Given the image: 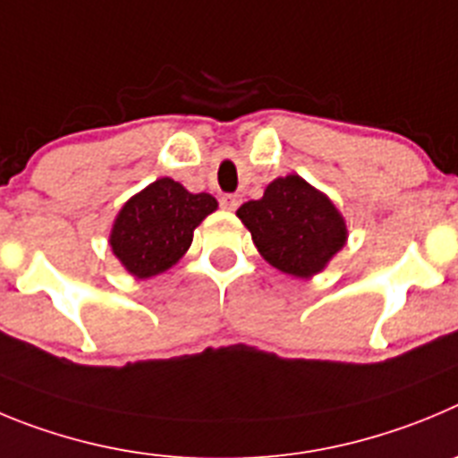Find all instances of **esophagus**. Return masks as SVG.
I'll use <instances>...</instances> for the list:
<instances>
[{
	"mask_svg": "<svg viewBox=\"0 0 458 458\" xmlns=\"http://www.w3.org/2000/svg\"><path fill=\"white\" fill-rule=\"evenodd\" d=\"M219 203H221V208L230 209V212H233V209L239 208L242 199H239L237 193H224V196H221V199H219Z\"/></svg>",
	"mask_w": 458,
	"mask_h": 458,
	"instance_id": "obj_1",
	"label": "esophagus"
}]
</instances>
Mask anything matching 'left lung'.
<instances>
[{"mask_svg": "<svg viewBox=\"0 0 458 458\" xmlns=\"http://www.w3.org/2000/svg\"><path fill=\"white\" fill-rule=\"evenodd\" d=\"M237 216L271 267L301 278L324 269L347 239L335 205L299 175L274 180L265 196L242 205Z\"/></svg>", "mask_w": 458, "mask_h": 458, "instance_id": "left-lung-1", "label": "left lung"}]
</instances>
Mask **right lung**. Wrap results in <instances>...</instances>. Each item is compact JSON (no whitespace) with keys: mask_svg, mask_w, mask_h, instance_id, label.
Masks as SVG:
<instances>
[{"mask_svg":"<svg viewBox=\"0 0 458 458\" xmlns=\"http://www.w3.org/2000/svg\"><path fill=\"white\" fill-rule=\"evenodd\" d=\"M214 209L209 193H189L175 180L162 178L123 205L111 249L137 278L157 276L187 253L196 225Z\"/></svg>","mask_w":458,"mask_h":458,"instance_id":"right-lung-1","label":"right lung"}]
</instances>
